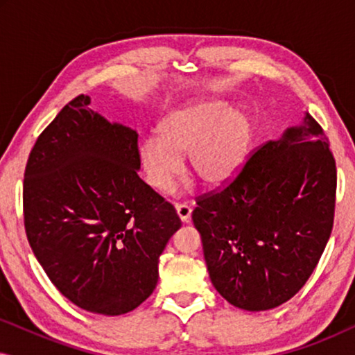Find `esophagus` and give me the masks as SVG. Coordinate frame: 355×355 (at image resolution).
<instances>
[{
	"instance_id": "34e87169",
	"label": "esophagus",
	"mask_w": 355,
	"mask_h": 355,
	"mask_svg": "<svg viewBox=\"0 0 355 355\" xmlns=\"http://www.w3.org/2000/svg\"><path fill=\"white\" fill-rule=\"evenodd\" d=\"M176 211H178L179 220H181L182 223H189V220H191L192 208L189 207L187 203H176Z\"/></svg>"
}]
</instances>
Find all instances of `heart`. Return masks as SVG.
Here are the masks:
<instances>
[{
  "label": "heart",
  "mask_w": 355,
  "mask_h": 355,
  "mask_svg": "<svg viewBox=\"0 0 355 355\" xmlns=\"http://www.w3.org/2000/svg\"><path fill=\"white\" fill-rule=\"evenodd\" d=\"M216 101L182 106L158 124V137L139 145L145 181L157 192H169L182 169V155L193 176L207 186L230 182L245 163L252 144V124L241 113L226 114Z\"/></svg>",
  "instance_id": "heart-1"
}]
</instances>
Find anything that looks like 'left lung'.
<instances>
[{
  "instance_id": "8db88e82",
  "label": "left lung",
  "mask_w": 355,
  "mask_h": 355,
  "mask_svg": "<svg viewBox=\"0 0 355 355\" xmlns=\"http://www.w3.org/2000/svg\"><path fill=\"white\" fill-rule=\"evenodd\" d=\"M336 162L310 114L252 152L225 187L197 197L200 232L215 289L237 309L270 310L300 291L329 239Z\"/></svg>"
}]
</instances>
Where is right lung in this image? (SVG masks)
<instances>
[{"instance_id": "1", "label": "right lung", "mask_w": 355, "mask_h": 355, "mask_svg": "<svg viewBox=\"0 0 355 355\" xmlns=\"http://www.w3.org/2000/svg\"><path fill=\"white\" fill-rule=\"evenodd\" d=\"M89 105L76 96L38 135L24 173V226L55 288L113 317L153 293L181 220L139 178V134Z\"/></svg>"}]
</instances>
